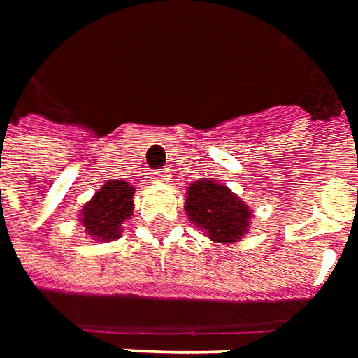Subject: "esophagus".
<instances>
[{
	"label": "esophagus",
	"mask_w": 358,
	"mask_h": 358,
	"mask_svg": "<svg viewBox=\"0 0 358 358\" xmlns=\"http://www.w3.org/2000/svg\"><path fill=\"white\" fill-rule=\"evenodd\" d=\"M165 177H167V175H163V171H153V173H151V181H155V183H165Z\"/></svg>",
	"instance_id": "1"
}]
</instances>
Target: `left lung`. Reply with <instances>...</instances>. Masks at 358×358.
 Returning a JSON list of instances; mask_svg holds the SVG:
<instances>
[{
  "instance_id": "left-lung-1",
  "label": "left lung",
  "mask_w": 358,
  "mask_h": 358,
  "mask_svg": "<svg viewBox=\"0 0 358 358\" xmlns=\"http://www.w3.org/2000/svg\"><path fill=\"white\" fill-rule=\"evenodd\" d=\"M185 210L189 220L213 242H238L248 232L252 210L227 185L203 177L187 189Z\"/></svg>"
}]
</instances>
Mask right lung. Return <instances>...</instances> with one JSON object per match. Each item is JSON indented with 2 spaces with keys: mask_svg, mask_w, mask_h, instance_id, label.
Listing matches in <instances>:
<instances>
[{
  "mask_svg": "<svg viewBox=\"0 0 358 358\" xmlns=\"http://www.w3.org/2000/svg\"><path fill=\"white\" fill-rule=\"evenodd\" d=\"M134 187L122 179H110L86 203L78 215L92 241L112 242L122 236V224L134 215Z\"/></svg>",
  "mask_w": 358,
  "mask_h": 358,
  "instance_id": "right-lung-1",
  "label": "right lung"
}]
</instances>
